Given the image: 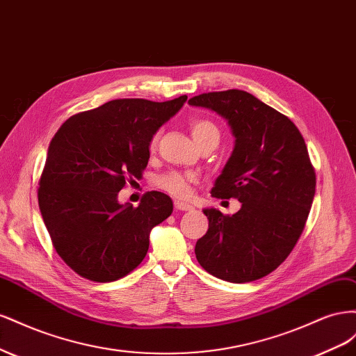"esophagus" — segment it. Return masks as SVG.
<instances>
[{
	"label": "esophagus",
	"mask_w": 356,
	"mask_h": 356,
	"mask_svg": "<svg viewBox=\"0 0 356 356\" xmlns=\"http://www.w3.org/2000/svg\"><path fill=\"white\" fill-rule=\"evenodd\" d=\"M175 208L178 211H191L193 209L191 204H188L186 202H181V200H175Z\"/></svg>",
	"instance_id": "esophagus-1"
}]
</instances>
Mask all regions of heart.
<instances>
[{
	"label": "heart",
	"mask_w": 356,
	"mask_h": 356,
	"mask_svg": "<svg viewBox=\"0 0 356 356\" xmlns=\"http://www.w3.org/2000/svg\"><path fill=\"white\" fill-rule=\"evenodd\" d=\"M190 131L199 147L209 141H213L217 144L220 141V129L212 120H209V118H195V120L190 123ZM159 139H160V132H156L152 136V139H149V149H152V152H154L157 148ZM193 181H195V177L190 174L170 170L163 175H160L156 182L161 190H165L172 196L187 197L191 191Z\"/></svg>",
	"instance_id": "1"
}]
</instances>
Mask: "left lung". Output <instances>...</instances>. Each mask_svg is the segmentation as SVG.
<instances>
[{
  "label": "left lung",
  "instance_id": "1",
  "mask_svg": "<svg viewBox=\"0 0 356 356\" xmlns=\"http://www.w3.org/2000/svg\"><path fill=\"white\" fill-rule=\"evenodd\" d=\"M188 104L229 122L236 144L211 195L242 203L234 215L203 211L209 229L196 258L222 281H257L286 260L305 230L316 188L306 143L286 115L243 90L202 93Z\"/></svg>",
  "mask_w": 356,
  "mask_h": 356
}]
</instances>
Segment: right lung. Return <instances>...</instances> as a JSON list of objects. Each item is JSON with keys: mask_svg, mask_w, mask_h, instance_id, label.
<instances>
[{"mask_svg": "<svg viewBox=\"0 0 356 356\" xmlns=\"http://www.w3.org/2000/svg\"><path fill=\"white\" fill-rule=\"evenodd\" d=\"M114 99L74 114L49 145L38 207L59 257L81 277L117 281L143 263L149 232L174 209L169 196L147 191L139 207L118 191L148 165L149 139L184 102Z\"/></svg>", "mask_w": 356, "mask_h": 356, "instance_id": "1", "label": "right lung"}]
</instances>
